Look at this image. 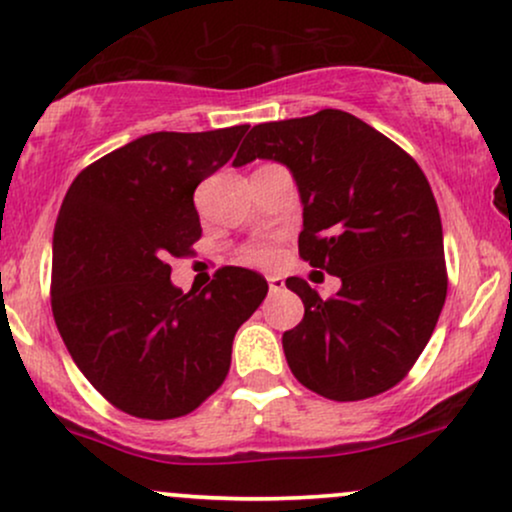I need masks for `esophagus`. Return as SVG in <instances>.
Here are the masks:
<instances>
[{
  "mask_svg": "<svg viewBox=\"0 0 512 512\" xmlns=\"http://www.w3.org/2000/svg\"><path fill=\"white\" fill-rule=\"evenodd\" d=\"M267 284H269V293L284 291V286H286L281 276H267Z\"/></svg>",
  "mask_w": 512,
  "mask_h": 512,
  "instance_id": "34e87169",
  "label": "esophagus"
}]
</instances>
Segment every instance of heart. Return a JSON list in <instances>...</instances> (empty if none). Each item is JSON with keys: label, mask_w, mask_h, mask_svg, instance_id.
I'll return each mask as SVG.
<instances>
[{"label": "heart", "mask_w": 512, "mask_h": 512, "mask_svg": "<svg viewBox=\"0 0 512 512\" xmlns=\"http://www.w3.org/2000/svg\"><path fill=\"white\" fill-rule=\"evenodd\" d=\"M245 262L257 264V267H272L279 260V248H276L274 240H257L252 243L243 255Z\"/></svg>", "instance_id": "b5f03b06"}]
</instances>
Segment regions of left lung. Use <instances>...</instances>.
I'll list each match as a JSON object with an SVG mask.
<instances>
[{
    "label": "left lung",
    "instance_id": "left-lung-1",
    "mask_svg": "<svg viewBox=\"0 0 512 512\" xmlns=\"http://www.w3.org/2000/svg\"><path fill=\"white\" fill-rule=\"evenodd\" d=\"M284 163L298 185L305 262L342 279L322 301L289 276L303 320L284 332L298 383L337 402L395 387L431 339L445 293L443 226L424 170L344 110L255 125L233 161Z\"/></svg>",
    "mask_w": 512,
    "mask_h": 512
}]
</instances>
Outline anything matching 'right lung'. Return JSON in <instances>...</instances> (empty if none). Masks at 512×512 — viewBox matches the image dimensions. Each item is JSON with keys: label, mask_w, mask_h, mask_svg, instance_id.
<instances>
[{"label": "right lung", "mask_w": 512, "mask_h": 512, "mask_svg": "<svg viewBox=\"0 0 512 512\" xmlns=\"http://www.w3.org/2000/svg\"><path fill=\"white\" fill-rule=\"evenodd\" d=\"M248 125L154 132L76 175L52 236V315L86 380L139 419H175L216 392L264 276L223 267L182 293L168 257L202 236L195 190L226 166Z\"/></svg>", "instance_id": "1"}]
</instances>
